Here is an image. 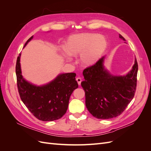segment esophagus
<instances>
[{"label":"esophagus","mask_w":151,"mask_h":151,"mask_svg":"<svg viewBox=\"0 0 151 151\" xmlns=\"http://www.w3.org/2000/svg\"><path fill=\"white\" fill-rule=\"evenodd\" d=\"M76 81L77 82V83H78L79 85H81V82H82V79L81 78V77H77L76 78Z\"/></svg>","instance_id":"34e87169"}]
</instances>
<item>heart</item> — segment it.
Returning <instances> with one entry per match:
<instances>
[{
    "label": "heart",
    "instance_id": "obj_1",
    "mask_svg": "<svg viewBox=\"0 0 151 151\" xmlns=\"http://www.w3.org/2000/svg\"><path fill=\"white\" fill-rule=\"evenodd\" d=\"M107 47L104 36L94 33H85L70 36L65 43L62 54L70 60V55H80L81 62L84 65H92L101 57Z\"/></svg>",
    "mask_w": 151,
    "mask_h": 151
}]
</instances>
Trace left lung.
<instances>
[{"label": "left lung", "instance_id": "8db88e82", "mask_svg": "<svg viewBox=\"0 0 151 151\" xmlns=\"http://www.w3.org/2000/svg\"><path fill=\"white\" fill-rule=\"evenodd\" d=\"M119 37L125 40L121 35ZM104 57L83 70L81 83L86 106L93 116L109 119L120 115L134 98L137 87L138 63L135 59L132 70L125 76H113L103 65Z\"/></svg>", "mask_w": 151, "mask_h": 151}]
</instances>
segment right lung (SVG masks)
<instances>
[{
    "label": "right lung",
    "instance_id": "1",
    "mask_svg": "<svg viewBox=\"0 0 151 151\" xmlns=\"http://www.w3.org/2000/svg\"><path fill=\"white\" fill-rule=\"evenodd\" d=\"M33 38H29L25 45ZM20 55L16 65L17 86L20 98L29 111L40 120L54 121L61 118L68 108L70 95L78 88L75 73L59 75L49 84L36 86L29 83L21 75Z\"/></svg>",
    "mask_w": 151,
    "mask_h": 151
}]
</instances>
